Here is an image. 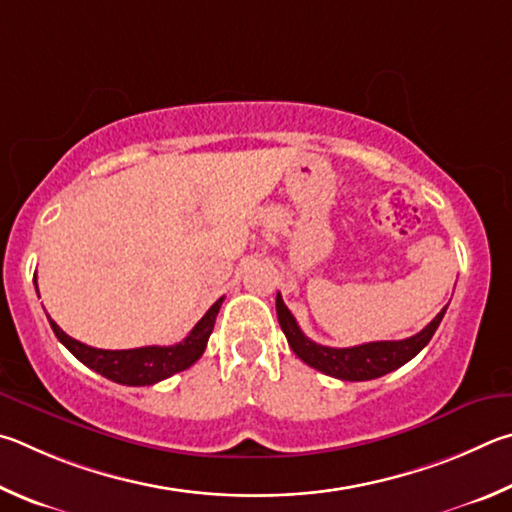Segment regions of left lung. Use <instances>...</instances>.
<instances>
[{
    "label": "left lung",
    "instance_id": "1",
    "mask_svg": "<svg viewBox=\"0 0 512 512\" xmlns=\"http://www.w3.org/2000/svg\"><path fill=\"white\" fill-rule=\"evenodd\" d=\"M447 306L429 321V324L416 333L414 337L398 339V342H371L351 348H333L312 342L299 328L297 319L285 306L281 294H276V315H279L281 330L288 337V344L299 360L306 362L312 369L330 375V378L348 380V382H364L382 378L391 371L400 369L411 357H416L434 337L438 324L443 321Z\"/></svg>",
    "mask_w": 512,
    "mask_h": 512
}]
</instances>
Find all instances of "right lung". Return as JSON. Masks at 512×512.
<instances>
[{"instance_id":"add662e5","label":"right lung","mask_w":512,"mask_h":512,"mask_svg":"<svg viewBox=\"0 0 512 512\" xmlns=\"http://www.w3.org/2000/svg\"><path fill=\"white\" fill-rule=\"evenodd\" d=\"M35 290H38V281H35ZM222 301L224 297L215 301L206 310V315L197 321L188 337L173 346H141L130 348V351H103V348L87 346L69 337L51 317L49 324L60 342L67 346V351L92 371L101 373L103 378L112 382L128 384V387H146V384H155L179 371H186L188 366L200 360L206 342H209L213 333L215 317H218Z\"/></svg>"}]
</instances>
